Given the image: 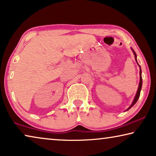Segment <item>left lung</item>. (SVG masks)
I'll return each mask as SVG.
<instances>
[{
  "instance_id": "1",
  "label": "left lung",
  "mask_w": 156,
  "mask_h": 156,
  "mask_svg": "<svg viewBox=\"0 0 156 156\" xmlns=\"http://www.w3.org/2000/svg\"><path fill=\"white\" fill-rule=\"evenodd\" d=\"M132 51H133L134 55V57H135V60L136 61V52H134L133 49H132ZM136 62H137V61H136ZM137 64H138V63H137ZM138 65H139V64H138ZM139 68H140V71H139V73H140V81H139V87H138L137 92H136V94L135 97H134V99L133 102H132V104H131V106H130L128 108H127L126 111L129 110V109L130 108H132V106H133L134 105V104H135L136 103V101H137V100H138L139 98V96H140V92H141V86H142V78H141V69L140 66H139Z\"/></svg>"
}]
</instances>
